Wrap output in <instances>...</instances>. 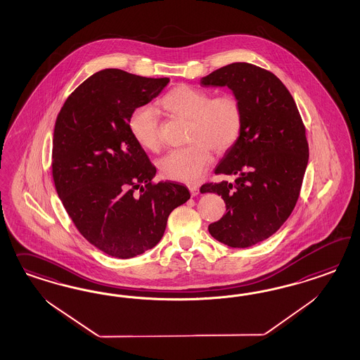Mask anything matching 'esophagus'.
Segmentation results:
<instances>
[{
  "instance_id": "esophagus-1",
  "label": "esophagus",
  "mask_w": 360,
  "mask_h": 360,
  "mask_svg": "<svg viewBox=\"0 0 360 360\" xmlns=\"http://www.w3.org/2000/svg\"><path fill=\"white\" fill-rule=\"evenodd\" d=\"M188 190H190L191 196H196L198 195V193H199V187H198V186H190Z\"/></svg>"
}]
</instances>
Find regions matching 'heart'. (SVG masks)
Wrapping results in <instances>:
<instances>
[{
    "mask_svg": "<svg viewBox=\"0 0 360 360\" xmlns=\"http://www.w3.org/2000/svg\"><path fill=\"white\" fill-rule=\"evenodd\" d=\"M169 113L190 121L188 146L167 153L160 161V172L167 179L195 184L211 161V150L224 153L239 139L243 108L232 94L211 98V94L193 87L178 86L160 101ZM128 127L131 137L148 150H157L158 115L155 109L142 105L131 110Z\"/></svg>",
    "mask_w": 360,
    "mask_h": 360,
    "instance_id": "heart-1",
    "label": "heart"
}]
</instances>
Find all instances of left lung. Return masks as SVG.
Here are the masks:
<instances>
[{
	"label": "left lung",
	"mask_w": 360,
	"mask_h": 360,
	"mask_svg": "<svg viewBox=\"0 0 360 360\" xmlns=\"http://www.w3.org/2000/svg\"><path fill=\"white\" fill-rule=\"evenodd\" d=\"M200 86L229 87L243 108L239 139L215 169L236 179L206 184L200 193H215L226 203V215L208 226L211 236L247 248L272 236L295 208L309 161L305 127L283 82L257 65H224Z\"/></svg>",
	"instance_id": "8db88e82"
}]
</instances>
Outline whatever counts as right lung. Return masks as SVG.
Returning a JSON list of instances; mask_svg holds the SVG:
<instances>
[{
	"instance_id": "obj_1",
	"label": "right lung",
	"mask_w": 360,
	"mask_h": 360,
	"mask_svg": "<svg viewBox=\"0 0 360 360\" xmlns=\"http://www.w3.org/2000/svg\"><path fill=\"white\" fill-rule=\"evenodd\" d=\"M167 83L169 77L105 68L84 80L56 117V193L77 231L112 257L152 250L170 212L190 199L186 186L152 184L157 170L128 127L131 110L157 98Z\"/></svg>"
}]
</instances>
